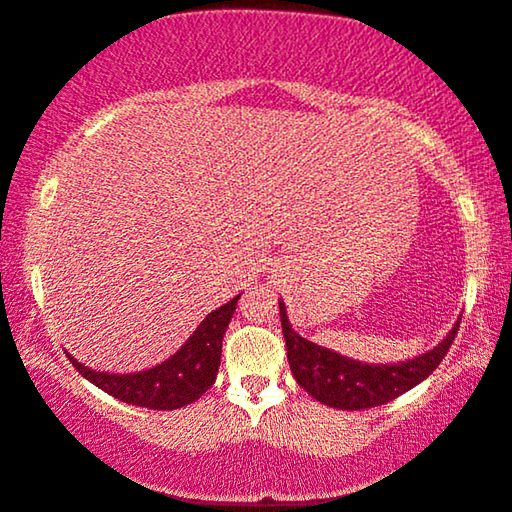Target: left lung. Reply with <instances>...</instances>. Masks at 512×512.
Masks as SVG:
<instances>
[{
  "instance_id": "8db88e82",
  "label": "left lung",
  "mask_w": 512,
  "mask_h": 512,
  "mask_svg": "<svg viewBox=\"0 0 512 512\" xmlns=\"http://www.w3.org/2000/svg\"><path fill=\"white\" fill-rule=\"evenodd\" d=\"M279 317H282L286 356H289V366L296 382L319 403L338 410L377 408V405L394 401L396 396L417 387L440 366L459 331L457 321L452 331L447 333V338L431 352L415 356L410 361L394 363V366H380V363L370 366V363L352 361L347 356H340L331 349L300 338L289 324L284 303H279Z\"/></svg>"
}]
</instances>
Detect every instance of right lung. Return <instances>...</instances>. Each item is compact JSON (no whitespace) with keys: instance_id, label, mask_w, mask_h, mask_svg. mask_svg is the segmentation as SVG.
Masks as SVG:
<instances>
[{"instance_id":"right-lung-1","label":"right lung","mask_w":512,"mask_h":512,"mask_svg":"<svg viewBox=\"0 0 512 512\" xmlns=\"http://www.w3.org/2000/svg\"><path fill=\"white\" fill-rule=\"evenodd\" d=\"M237 300L240 296L221 305L219 310L209 312L205 321L186 340V345L151 370L128 375L100 373V370L83 366L72 354H67V359L88 382H93L95 387L107 391L118 401L149 410L184 408V405L198 401L216 380L221 363V342L230 319H233Z\"/></svg>"}]
</instances>
